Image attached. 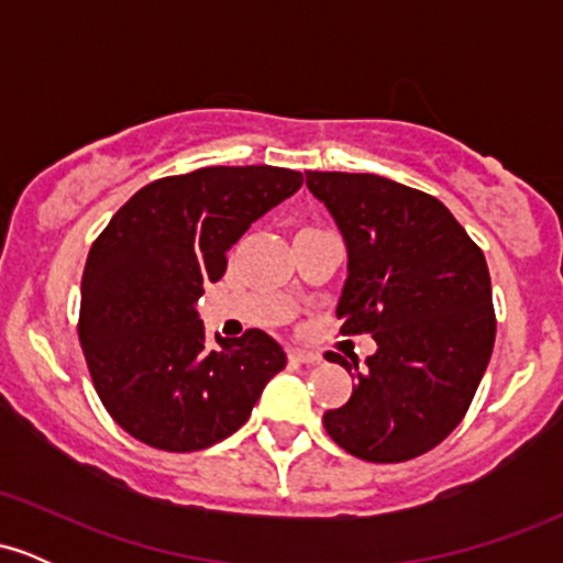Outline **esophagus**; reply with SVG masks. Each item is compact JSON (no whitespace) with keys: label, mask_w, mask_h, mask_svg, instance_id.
Returning a JSON list of instances; mask_svg holds the SVG:
<instances>
[{"label":"esophagus","mask_w":563,"mask_h":563,"mask_svg":"<svg viewBox=\"0 0 563 563\" xmlns=\"http://www.w3.org/2000/svg\"><path fill=\"white\" fill-rule=\"evenodd\" d=\"M290 360L294 363H318L320 354L318 352H309V349H290Z\"/></svg>","instance_id":"1"}]
</instances>
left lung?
<instances>
[{"mask_svg": "<svg viewBox=\"0 0 563 563\" xmlns=\"http://www.w3.org/2000/svg\"><path fill=\"white\" fill-rule=\"evenodd\" d=\"M307 187L346 243L341 333H371L378 344L363 367L331 352L357 386L322 423L349 455L410 461L463 421L493 357L487 262L429 192L346 172H307Z\"/></svg>", "mask_w": 563, "mask_h": 563, "instance_id": "1", "label": "left lung"}]
</instances>
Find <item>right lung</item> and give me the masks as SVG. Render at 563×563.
Here are the masks:
<instances>
[{"label":"right lung","instance_id":"1","mask_svg":"<svg viewBox=\"0 0 563 563\" xmlns=\"http://www.w3.org/2000/svg\"><path fill=\"white\" fill-rule=\"evenodd\" d=\"M301 183V172L280 166H206L156 179L92 243L79 341L97 397L126 434L196 452L249 421L286 352L260 328L209 346L196 303L224 275L243 232Z\"/></svg>","mask_w":563,"mask_h":563}]
</instances>
